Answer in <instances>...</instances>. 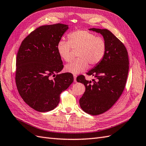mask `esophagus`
<instances>
[{
    "label": "esophagus",
    "mask_w": 146,
    "mask_h": 146,
    "mask_svg": "<svg viewBox=\"0 0 146 146\" xmlns=\"http://www.w3.org/2000/svg\"><path fill=\"white\" fill-rule=\"evenodd\" d=\"M73 76H74V82H77V80H76L77 75H76V74H74Z\"/></svg>",
    "instance_id": "obj_1"
}]
</instances>
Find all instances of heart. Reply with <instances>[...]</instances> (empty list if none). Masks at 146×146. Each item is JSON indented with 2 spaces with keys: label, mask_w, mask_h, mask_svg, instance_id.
Instances as JSON below:
<instances>
[{
  "label": "heart",
  "mask_w": 146,
  "mask_h": 146,
  "mask_svg": "<svg viewBox=\"0 0 146 146\" xmlns=\"http://www.w3.org/2000/svg\"><path fill=\"white\" fill-rule=\"evenodd\" d=\"M69 41H60L57 44V51L60 57L66 62L72 58V48L78 50L77 59L72 60L65 66L67 72L77 74L91 66L98 64L103 60L107 45L102 38L87 30H79L68 35Z\"/></svg>",
  "instance_id": "b5f03b06"
}]
</instances>
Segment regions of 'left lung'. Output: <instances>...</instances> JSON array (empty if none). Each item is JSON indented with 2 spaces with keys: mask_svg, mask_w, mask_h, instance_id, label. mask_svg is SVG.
Here are the masks:
<instances>
[{
  "mask_svg": "<svg viewBox=\"0 0 146 146\" xmlns=\"http://www.w3.org/2000/svg\"><path fill=\"white\" fill-rule=\"evenodd\" d=\"M102 35L107 45L103 60L86 74L94 76L91 81L80 76L78 82L83 83L85 91L79 100L81 108L91 115H99L111 108L120 98L125 86L129 61L126 47L107 29L92 28Z\"/></svg>",
  "mask_w": 146,
  "mask_h": 146,
  "instance_id": "1",
  "label": "left lung"
}]
</instances>
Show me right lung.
<instances>
[{
    "instance_id": "1",
    "label": "right lung",
    "mask_w": 146,
    "mask_h": 146,
    "mask_svg": "<svg viewBox=\"0 0 146 146\" xmlns=\"http://www.w3.org/2000/svg\"><path fill=\"white\" fill-rule=\"evenodd\" d=\"M68 29V25L60 23L39 26L24 39L17 52V90L36 111L46 112L56 108L60 94L74 81L71 73L58 74L64 66L56 46Z\"/></svg>"
}]
</instances>
